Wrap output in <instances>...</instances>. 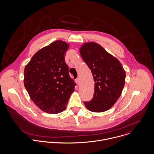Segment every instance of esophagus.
I'll list each match as a JSON object with an SVG mask.
<instances>
[{"label": "esophagus", "instance_id": "esophagus-1", "mask_svg": "<svg viewBox=\"0 0 154 154\" xmlns=\"http://www.w3.org/2000/svg\"><path fill=\"white\" fill-rule=\"evenodd\" d=\"M75 83H76L77 85H79V82H80V80H79V78L76 79H75Z\"/></svg>", "mask_w": 154, "mask_h": 154}]
</instances>
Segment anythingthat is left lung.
Masks as SVG:
<instances>
[{
	"label": "left lung",
	"mask_w": 154,
	"mask_h": 154,
	"mask_svg": "<svg viewBox=\"0 0 154 154\" xmlns=\"http://www.w3.org/2000/svg\"><path fill=\"white\" fill-rule=\"evenodd\" d=\"M80 55L92 71L94 83L92 99L85 102L91 111L102 112L110 109L121 96L125 72L120 61L94 42L83 44Z\"/></svg>",
	"instance_id": "obj_1"
}]
</instances>
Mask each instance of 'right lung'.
Wrapping results in <instances>:
<instances>
[{"label":"right lung","instance_id":"1","mask_svg":"<svg viewBox=\"0 0 154 154\" xmlns=\"http://www.w3.org/2000/svg\"><path fill=\"white\" fill-rule=\"evenodd\" d=\"M69 44L56 40L36 52L26 66L24 86L31 100L42 111L58 114L66 109L76 83L65 61Z\"/></svg>","mask_w":154,"mask_h":154}]
</instances>
